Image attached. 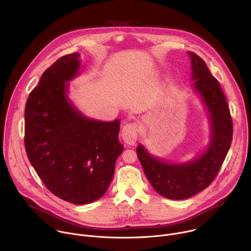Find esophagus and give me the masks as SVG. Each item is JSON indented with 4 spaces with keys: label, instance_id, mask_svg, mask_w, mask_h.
<instances>
[{
    "label": "esophagus",
    "instance_id": "1",
    "mask_svg": "<svg viewBox=\"0 0 251 251\" xmlns=\"http://www.w3.org/2000/svg\"><path fill=\"white\" fill-rule=\"evenodd\" d=\"M138 132H139V129L136 123L126 124L121 131V137L126 144L134 145L137 141Z\"/></svg>",
    "mask_w": 251,
    "mask_h": 251
}]
</instances>
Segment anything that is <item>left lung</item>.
<instances>
[{
    "mask_svg": "<svg viewBox=\"0 0 251 251\" xmlns=\"http://www.w3.org/2000/svg\"><path fill=\"white\" fill-rule=\"evenodd\" d=\"M188 53L192 87L205 107L209 121L206 147L195 159L181 163L153 156L142 144L137 147V156L148 181L159 195L171 200L189 199L207 188L218 175L232 139V120L220 83L199 55Z\"/></svg>",
    "mask_w": 251,
    "mask_h": 251,
    "instance_id": "obj_1",
    "label": "left lung"
}]
</instances>
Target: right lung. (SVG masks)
Segmentation results:
<instances>
[{"instance_id": "1", "label": "right lung", "mask_w": 251, "mask_h": 251, "mask_svg": "<svg viewBox=\"0 0 251 251\" xmlns=\"http://www.w3.org/2000/svg\"><path fill=\"white\" fill-rule=\"evenodd\" d=\"M79 55L57 59L29 93L25 146L31 166L53 195L85 204L106 193L124 146L118 139L120 119H91L68 97L69 81L79 75Z\"/></svg>"}]
</instances>
